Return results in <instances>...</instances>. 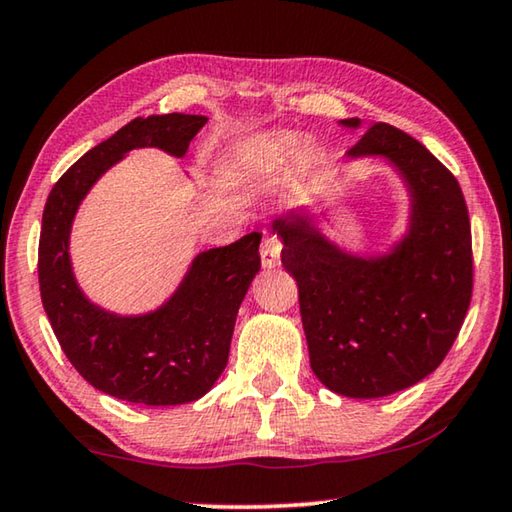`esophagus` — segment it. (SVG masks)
I'll list each match as a JSON object with an SVG mask.
<instances>
[{"label": "esophagus", "mask_w": 512, "mask_h": 512, "mask_svg": "<svg viewBox=\"0 0 512 512\" xmlns=\"http://www.w3.org/2000/svg\"><path fill=\"white\" fill-rule=\"evenodd\" d=\"M259 255H262V264L264 268H275L280 266V255H282V244L277 241L275 237H268L264 244H262V250H259Z\"/></svg>", "instance_id": "34e87169"}]
</instances>
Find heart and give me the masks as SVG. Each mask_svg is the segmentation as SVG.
Here are the masks:
<instances>
[{"label": "heart", "mask_w": 512, "mask_h": 512, "mask_svg": "<svg viewBox=\"0 0 512 512\" xmlns=\"http://www.w3.org/2000/svg\"><path fill=\"white\" fill-rule=\"evenodd\" d=\"M259 155L271 167H282V164L289 162V158H293V164L300 173L311 171L316 164V151L307 144L298 146V135L293 133H268L259 142Z\"/></svg>", "instance_id": "1"}]
</instances>
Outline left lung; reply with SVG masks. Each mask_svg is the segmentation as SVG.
I'll return each mask as SVG.
<instances>
[{
    "mask_svg": "<svg viewBox=\"0 0 512 512\" xmlns=\"http://www.w3.org/2000/svg\"><path fill=\"white\" fill-rule=\"evenodd\" d=\"M339 126L359 133L361 121ZM348 160H384L404 185V232L391 244H336L307 205L271 228L298 282L311 370L336 395L372 400L418 384L452 348L472 298V235L456 178L400 128L375 124Z\"/></svg>",
    "mask_w": 512,
    "mask_h": 512,
    "instance_id": "8db88e82",
    "label": "left lung"
}]
</instances>
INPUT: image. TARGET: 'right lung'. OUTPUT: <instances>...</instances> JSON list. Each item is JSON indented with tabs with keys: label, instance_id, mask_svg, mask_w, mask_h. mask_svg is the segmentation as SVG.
I'll return each mask as SVG.
<instances>
[{
	"label": "right lung",
	"instance_id": "right-lung-1",
	"mask_svg": "<svg viewBox=\"0 0 512 512\" xmlns=\"http://www.w3.org/2000/svg\"><path fill=\"white\" fill-rule=\"evenodd\" d=\"M207 124L203 115L137 117L74 162L42 214L38 277L51 329L69 363L97 391L146 406L196 402L228 363L237 311L259 273L262 232L223 248L201 250L158 307L117 314L88 298L76 280L69 239L79 207L103 173L135 149L185 158Z\"/></svg>",
	"mask_w": 512,
	"mask_h": 512
}]
</instances>
